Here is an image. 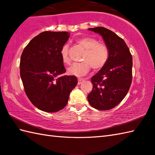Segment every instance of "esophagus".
I'll list each match as a JSON object with an SVG mask.
<instances>
[{
    "label": "esophagus",
    "instance_id": "esophagus-1",
    "mask_svg": "<svg viewBox=\"0 0 155 155\" xmlns=\"http://www.w3.org/2000/svg\"><path fill=\"white\" fill-rule=\"evenodd\" d=\"M84 81V78H79L78 79V84H81L82 83H83V82Z\"/></svg>",
    "mask_w": 155,
    "mask_h": 155
}]
</instances>
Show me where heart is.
I'll list each match as a JSON object with an SVG mask.
<instances>
[{"instance_id":"b5f03b06","label":"heart","mask_w":155,"mask_h":155,"mask_svg":"<svg viewBox=\"0 0 155 155\" xmlns=\"http://www.w3.org/2000/svg\"><path fill=\"white\" fill-rule=\"evenodd\" d=\"M77 42L85 50L82 57L83 62L72 64L68 68L69 74L81 77L87 74L91 67L94 71H97L107 64L110 57V50L107 45L98 43L96 38L92 37L79 38ZM60 54L62 62L64 64H68L70 62V58L68 44L62 46Z\"/></svg>"}]
</instances>
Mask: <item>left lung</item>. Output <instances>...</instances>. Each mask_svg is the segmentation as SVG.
Instances as JSON below:
<instances>
[{"label":"left lung","mask_w":155,"mask_h":155,"mask_svg":"<svg viewBox=\"0 0 155 155\" xmlns=\"http://www.w3.org/2000/svg\"><path fill=\"white\" fill-rule=\"evenodd\" d=\"M101 35L110 50L107 64L91 78L93 90L88 95L92 107L107 110L116 107L128 93L133 79V57L123 38L108 29L88 28Z\"/></svg>","instance_id":"obj_1"}]
</instances>
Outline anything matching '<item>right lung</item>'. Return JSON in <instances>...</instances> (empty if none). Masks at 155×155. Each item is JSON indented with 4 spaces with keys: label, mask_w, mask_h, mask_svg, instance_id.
<instances>
[{
    "label": "right lung",
    "mask_w": 155,
    "mask_h": 155,
    "mask_svg": "<svg viewBox=\"0 0 155 155\" xmlns=\"http://www.w3.org/2000/svg\"><path fill=\"white\" fill-rule=\"evenodd\" d=\"M68 32L45 31L26 46L21 57L20 74L25 93L38 109L48 113L62 110L78 83L66 72L60 52L68 40Z\"/></svg>",
    "instance_id": "1"
}]
</instances>
